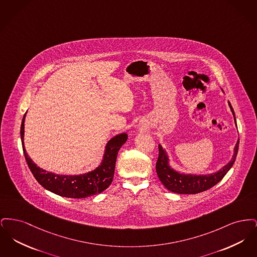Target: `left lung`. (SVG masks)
Listing matches in <instances>:
<instances>
[{
	"instance_id": "obj_1",
	"label": "left lung",
	"mask_w": 257,
	"mask_h": 257,
	"mask_svg": "<svg viewBox=\"0 0 257 257\" xmlns=\"http://www.w3.org/2000/svg\"><path fill=\"white\" fill-rule=\"evenodd\" d=\"M228 106L232 112L234 122L237 127L235 112L233 110L230 102H228ZM239 148V139L236 143V146L233 150L231 160L220 170L216 172L207 173V174H192V173H184L174 170L171 166V160L168 152L165 148L159 145V158L156 164V172L158 174L160 181L162 184L172 193L175 194H183V195H192L204 192L208 189L212 188L216 184L219 183L232 168L233 164L237 157Z\"/></svg>"
}]
</instances>
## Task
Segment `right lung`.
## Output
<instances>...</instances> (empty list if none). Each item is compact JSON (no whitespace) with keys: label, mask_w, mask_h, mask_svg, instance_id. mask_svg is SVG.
<instances>
[{"label":"right lung","mask_w":257,"mask_h":257,"mask_svg":"<svg viewBox=\"0 0 257 257\" xmlns=\"http://www.w3.org/2000/svg\"><path fill=\"white\" fill-rule=\"evenodd\" d=\"M25 113L21 123V142L27 164L37 182L50 192L69 198H86L102 193L110 186L113 174L118 150L127 141V134L115 135L106 144L103 158L94 170L80 174H58L42 170L31 159L24 145Z\"/></svg>","instance_id":"1"}]
</instances>
